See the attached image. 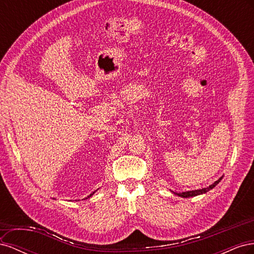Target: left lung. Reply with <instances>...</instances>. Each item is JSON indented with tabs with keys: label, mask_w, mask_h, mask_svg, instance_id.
<instances>
[{
	"label": "left lung",
	"mask_w": 254,
	"mask_h": 254,
	"mask_svg": "<svg viewBox=\"0 0 254 254\" xmlns=\"http://www.w3.org/2000/svg\"><path fill=\"white\" fill-rule=\"evenodd\" d=\"M222 179V177H220V178L217 180V181H215L213 184H211L210 187H207V188H204V189H201V190H189V191H182V193H176V191H173V193L175 194V195H178V196H180V197H183V198H190V197H195V196H197V195H201V194H205L206 191H209L210 190H212V189H214L215 187L217 186V184L220 182V180Z\"/></svg>",
	"instance_id": "obj_1"
}]
</instances>
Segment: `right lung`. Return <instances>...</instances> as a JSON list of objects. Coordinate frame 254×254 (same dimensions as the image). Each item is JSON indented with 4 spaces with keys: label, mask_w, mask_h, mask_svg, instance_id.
I'll return each mask as SVG.
<instances>
[{
    "label": "right lung",
    "mask_w": 254,
    "mask_h": 254,
    "mask_svg": "<svg viewBox=\"0 0 254 254\" xmlns=\"http://www.w3.org/2000/svg\"><path fill=\"white\" fill-rule=\"evenodd\" d=\"M94 193H95V191H93V193H92V194H90V195H89V196H88V197H87V198H86V199H88V198H90V197H91V196H92V195H93V194H94Z\"/></svg>",
    "instance_id": "1"
}]
</instances>
